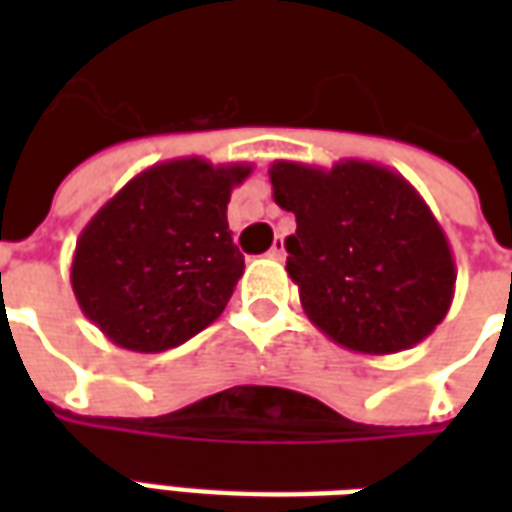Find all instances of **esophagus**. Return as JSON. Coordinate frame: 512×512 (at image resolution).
Instances as JSON below:
<instances>
[{"label": "esophagus", "mask_w": 512, "mask_h": 512, "mask_svg": "<svg viewBox=\"0 0 512 512\" xmlns=\"http://www.w3.org/2000/svg\"><path fill=\"white\" fill-rule=\"evenodd\" d=\"M268 257H271V260H285V241H282V238H277V241L271 244Z\"/></svg>", "instance_id": "obj_1"}]
</instances>
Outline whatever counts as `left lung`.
I'll list each match as a JSON object with an SVG mask.
<instances>
[{"mask_svg": "<svg viewBox=\"0 0 512 512\" xmlns=\"http://www.w3.org/2000/svg\"><path fill=\"white\" fill-rule=\"evenodd\" d=\"M268 178L274 202L296 216L288 274L329 340L397 354L444 321L455 296L450 241L403 175L345 158L329 169L274 161Z\"/></svg>", "mask_w": 512, "mask_h": 512, "instance_id": "8db88e82", "label": "left lung"}]
</instances>
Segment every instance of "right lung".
<instances>
[{
    "label": "right lung",
    "instance_id": "add662e5",
    "mask_svg": "<svg viewBox=\"0 0 512 512\" xmlns=\"http://www.w3.org/2000/svg\"><path fill=\"white\" fill-rule=\"evenodd\" d=\"M249 175L246 161H161L128 180L87 222L71 285L109 343L158 354L222 315L244 274L227 202Z\"/></svg>",
    "mask_w": 512,
    "mask_h": 512
}]
</instances>
